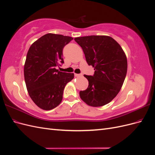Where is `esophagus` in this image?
<instances>
[{"mask_svg":"<svg viewBox=\"0 0 155 155\" xmlns=\"http://www.w3.org/2000/svg\"><path fill=\"white\" fill-rule=\"evenodd\" d=\"M74 76L76 77H81V76H83V74H75Z\"/></svg>","mask_w":155,"mask_h":155,"instance_id":"obj_1","label":"esophagus"}]
</instances>
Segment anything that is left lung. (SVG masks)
Wrapping results in <instances>:
<instances>
[{"label":"left lung","instance_id":"1","mask_svg":"<svg viewBox=\"0 0 155 155\" xmlns=\"http://www.w3.org/2000/svg\"><path fill=\"white\" fill-rule=\"evenodd\" d=\"M74 40L82 48L87 64L95 70L93 76L84 75L88 87L79 92L80 97L92 107L109 104L120 92L127 74V61L123 49L109 36H85Z\"/></svg>","mask_w":155,"mask_h":155}]
</instances>
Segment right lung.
Segmentation results:
<instances>
[{
  "instance_id": "add662e5",
  "label": "right lung",
  "mask_w": 155,
  "mask_h": 155,
  "mask_svg": "<svg viewBox=\"0 0 155 155\" xmlns=\"http://www.w3.org/2000/svg\"><path fill=\"white\" fill-rule=\"evenodd\" d=\"M72 39L47 34L34 42L28 51L24 68L26 85L31 99L42 109L48 110L58 106L65 86L74 79L73 73L57 69L64 63L63 48Z\"/></svg>"
}]
</instances>
